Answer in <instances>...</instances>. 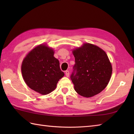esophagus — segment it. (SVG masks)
<instances>
[{
  "instance_id": "esophagus-1",
  "label": "esophagus",
  "mask_w": 134,
  "mask_h": 134,
  "mask_svg": "<svg viewBox=\"0 0 134 134\" xmlns=\"http://www.w3.org/2000/svg\"><path fill=\"white\" fill-rule=\"evenodd\" d=\"M65 75H66L67 77H69V75H70V72H69V71H68V70L65 71Z\"/></svg>"
}]
</instances>
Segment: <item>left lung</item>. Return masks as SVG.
<instances>
[{
    "label": "left lung",
    "instance_id": "8db88e82",
    "mask_svg": "<svg viewBox=\"0 0 134 134\" xmlns=\"http://www.w3.org/2000/svg\"><path fill=\"white\" fill-rule=\"evenodd\" d=\"M72 52L75 63L70 78L75 90L85 97L101 92L109 83L112 72L107 53L100 48L89 43Z\"/></svg>",
    "mask_w": 134,
    "mask_h": 134
}]
</instances>
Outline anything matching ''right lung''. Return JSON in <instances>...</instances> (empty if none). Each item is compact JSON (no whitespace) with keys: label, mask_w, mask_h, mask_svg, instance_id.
<instances>
[{"label":"right lung","mask_w":134,"mask_h":134,"mask_svg":"<svg viewBox=\"0 0 134 134\" xmlns=\"http://www.w3.org/2000/svg\"><path fill=\"white\" fill-rule=\"evenodd\" d=\"M53 55L52 49L40 45L27 54L22 64L25 83L30 89L43 95L55 90L59 79L64 75L59 61Z\"/></svg>","instance_id":"add662e5"}]
</instances>
